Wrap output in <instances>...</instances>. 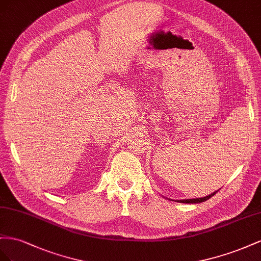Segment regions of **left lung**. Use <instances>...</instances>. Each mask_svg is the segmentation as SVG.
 I'll return each instance as SVG.
<instances>
[{"mask_svg":"<svg viewBox=\"0 0 261 261\" xmlns=\"http://www.w3.org/2000/svg\"><path fill=\"white\" fill-rule=\"evenodd\" d=\"M219 191V190H218ZM218 191H215L213 193H211V195L206 196V197H203V198H197V199H187V200H179V202L181 203H200V202H204V201L209 200L211 197H213L215 193H217Z\"/></svg>","mask_w":261,"mask_h":261,"instance_id":"obj_1","label":"left lung"}]
</instances>
